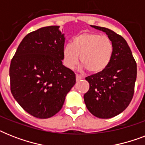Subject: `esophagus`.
<instances>
[{"label": "esophagus", "mask_w": 145, "mask_h": 145, "mask_svg": "<svg viewBox=\"0 0 145 145\" xmlns=\"http://www.w3.org/2000/svg\"><path fill=\"white\" fill-rule=\"evenodd\" d=\"M82 79H83V77L79 76L78 74H76V80H77V81H79V80H80Z\"/></svg>", "instance_id": "obj_1"}]
</instances>
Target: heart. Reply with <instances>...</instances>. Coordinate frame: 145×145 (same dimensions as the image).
<instances>
[{
  "label": "heart",
  "mask_w": 145,
  "mask_h": 145,
  "mask_svg": "<svg viewBox=\"0 0 145 145\" xmlns=\"http://www.w3.org/2000/svg\"><path fill=\"white\" fill-rule=\"evenodd\" d=\"M114 45L107 36L95 33H82L74 37L72 44L63 49L64 63L73 68L80 61L91 74L103 71L110 61Z\"/></svg>",
  "instance_id": "b5f03b06"
}]
</instances>
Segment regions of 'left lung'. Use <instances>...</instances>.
Returning a JSON list of instances; mask_svg holds the SVG:
<instances>
[{"mask_svg": "<svg viewBox=\"0 0 145 145\" xmlns=\"http://www.w3.org/2000/svg\"><path fill=\"white\" fill-rule=\"evenodd\" d=\"M91 26L106 33L113 43L114 52L103 71L86 77L89 89L84 94V101L92 114L108 119L123 112L132 101L137 65L123 37L108 28Z\"/></svg>", "mask_w": 145, "mask_h": 145, "instance_id": "1", "label": "left lung"}]
</instances>
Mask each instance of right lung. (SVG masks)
I'll return each instance as SVG.
<instances>
[{"label":"right lung","instance_id":"1","mask_svg":"<svg viewBox=\"0 0 145 145\" xmlns=\"http://www.w3.org/2000/svg\"><path fill=\"white\" fill-rule=\"evenodd\" d=\"M59 28L47 26L28 34L10 63L12 95L26 112L40 119L59 112L76 83L74 71L62 65L65 37Z\"/></svg>","mask_w":145,"mask_h":145}]
</instances>
